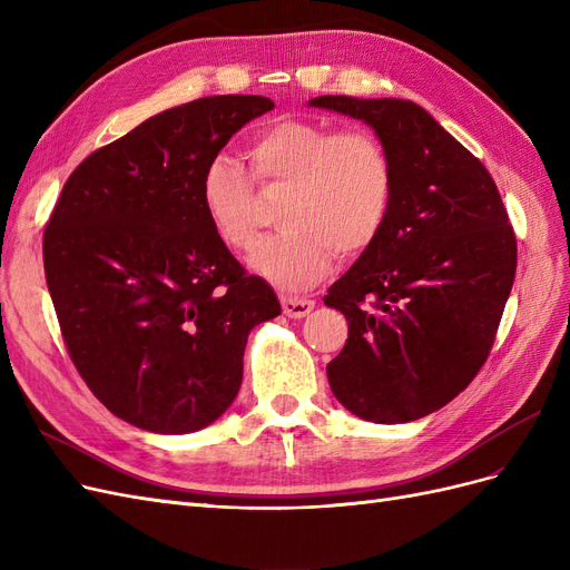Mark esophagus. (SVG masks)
Instances as JSON below:
<instances>
[{"label": "esophagus", "mask_w": 570, "mask_h": 570, "mask_svg": "<svg viewBox=\"0 0 570 570\" xmlns=\"http://www.w3.org/2000/svg\"><path fill=\"white\" fill-rule=\"evenodd\" d=\"M281 304H283L285 316H289V318H304L306 314H312V308H314L316 302L308 299V297L283 295V297H281Z\"/></svg>", "instance_id": "34e87169"}]
</instances>
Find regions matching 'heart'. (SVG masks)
Listing matches in <instances>:
<instances>
[{"label": "heart", "instance_id": "b5f03b06", "mask_svg": "<svg viewBox=\"0 0 570 570\" xmlns=\"http://www.w3.org/2000/svg\"><path fill=\"white\" fill-rule=\"evenodd\" d=\"M247 168L216 154L199 174V204L223 245L249 252L258 237V194L285 189L278 235L264 239L249 266L285 292L321 283L337 254L354 258L381 237L394 197V166L368 128L285 118L247 145Z\"/></svg>", "mask_w": 570, "mask_h": 570}]
</instances>
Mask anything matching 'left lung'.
<instances>
[{
    "label": "left lung",
    "mask_w": 570,
    "mask_h": 570,
    "mask_svg": "<svg viewBox=\"0 0 570 570\" xmlns=\"http://www.w3.org/2000/svg\"><path fill=\"white\" fill-rule=\"evenodd\" d=\"M312 107L368 124L394 197L375 245L323 297L350 325L333 394L373 423L428 416L485 364L515 275V235L490 170L406 99L325 95Z\"/></svg>",
    "instance_id": "left-lung-1"
}]
</instances>
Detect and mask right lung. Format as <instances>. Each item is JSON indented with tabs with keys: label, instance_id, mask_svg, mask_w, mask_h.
<instances>
[{
	"label": "right lung",
	"instance_id": "add662e5",
	"mask_svg": "<svg viewBox=\"0 0 570 570\" xmlns=\"http://www.w3.org/2000/svg\"><path fill=\"white\" fill-rule=\"evenodd\" d=\"M258 95L161 111L68 176L42 237L68 356L114 416L195 433L237 396L254 325L275 292L220 243L199 204L204 164L252 118Z\"/></svg>",
	"mask_w": 570,
	"mask_h": 570
}]
</instances>
